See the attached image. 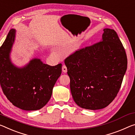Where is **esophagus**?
Listing matches in <instances>:
<instances>
[{"mask_svg":"<svg viewBox=\"0 0 135 135\" xmlns=\"http://www.w3.org/2000/svg\"><path fill=\"white\" fill-rule=\"evenodd\" d=\"M62 71L64 73H66L67 72V67L65 65H62Z\"/></svg>","mask_w":135,"mask_h":135,"instance_id":"esophagus-1","label":"esophagus"}]
</instances>
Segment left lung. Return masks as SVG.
Instances as JSON below:
<instances>
[{
	"label": "left lung",
	"instance_id": "obj_1",
	"mask_svg": "<svg viewBox=\"0 0 135 135\" xmlns=\"http://www.w3.org/2000/svg\"><path fill=\"white\" fill-rule=\"evenodd\" d=\"M102 40L65 59L74 101L80 108H106L116 97L127 67L124 48L114 29L105 28Z\"/></svg>",
	"mask_w": 135,
	"mask_h": 135
}]
</instances>
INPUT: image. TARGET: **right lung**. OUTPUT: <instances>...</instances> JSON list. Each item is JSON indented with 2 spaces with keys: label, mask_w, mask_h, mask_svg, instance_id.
I'll return each instance as SVG.
<instances>
[{
  "label": "right lung",
  "mask_w": 135,
  "mask_h": 135,
  "mask_svg": "<svg viewBox=\"0 0 135 135\" xmlns=\"http://www.w3.org/2000/svg\"><path fill=\"white\" fill-rule=\"evenodd\" d=\"M16 34V29H11L0 47L1 86L14 106L25 110H39L50 99L62 64L50 66L33 58L23 67H17L10 57Z\"/></svg>",
  "instance_id": "right-lung-1"
}]
</instances>
